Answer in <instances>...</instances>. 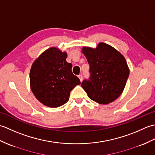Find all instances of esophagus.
I'll return each mask as SVG.
<instances>
[{
  "label": "esophagus",
  "mask_w": 155,
  "mask_h": 155,
  "mask_svg": "<svg viewBox=\"0 0 155 155\" xmlns=\"http://www.w3.org/2000/svg\"><path fill=\"white\" fill-rule=\"evenodd\" d=\"M78 78H79V79H80V81H81V82H82V81H83V75L82 74H79L78 76Z\"/></svg>",
  "instance_id": "esophagus-1"
}]
</instances>
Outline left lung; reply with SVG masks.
Listing matches in <instances>:
<instances>
[{
  "label": "left lung",
  "instance_id": "8db88e82",
  "mask_svg": "<svg viewBox=\"0 0 155 155\" xmlns=\"http://www.w3.org/2000/svg\"><path fill=\"white\" fill-rule=\"evenodd\" d=\"M83 52L90 67L89 78L81 83L88 97L103 104L116 100L123 93L129 76L124 57L103 42L96 48L83 47Z\"/></svg>",
  "mask_w": 155,
  "mask_h": 155
}]
</instances>
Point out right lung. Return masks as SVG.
Here are the masks:
<instances>
[{"label":"right lung","mask_w":155,"mask_h":155,"mask_svg":"<svg viewBox=\"0 0 155 155\" xmlns=\"http://www.w3.org/2000/svg\"><path fill=\"white\" fill-rule=\"evenodd\" d=\"M67 57L66 52L51 47L32 65L31 88L45 106L56 108L67 103L71 91L81 84L79 78L72 73V64L66 61Z\"/></svg>","instance_id":"right-lung-1"}]
</instances>
